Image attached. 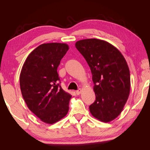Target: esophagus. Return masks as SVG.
Listing matches in <instances>:
<instances>
[{"label": "esophagus", "instance_id": "34e87169", "mask_svg": "<svg viewBox=\"0 0 150 150\" xmlns=\"http://www.w3.org/2000/svg\"><path fill=\"white\" fill-rule=\"evenodd\" d=\"M81 92H82L81 89H79L78 90L76 91V93H77V95H80L81 93Z\"/></svg>", "mask_w": 150, "mask_h": 150}]
</instances>
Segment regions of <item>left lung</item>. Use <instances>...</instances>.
<instances>
[{
  "label": "left lung",
  "instance_id": "1",
  "mask_svg": "<svg viewBox=\"0 0 150 150\" xmlns=\"http://www.w3.org/2000/svg\"><path fill=\"white\" fill-rule=\"evenodd\" d=\"M75 47L86 60L92 73L96 100L90 106L95 118L109 122L119 115L130 92V73L120 51L106 41L87 39Z\"/></svg>",
  "mask_w": 150,
  "mask_h": 150
}]
</instances>
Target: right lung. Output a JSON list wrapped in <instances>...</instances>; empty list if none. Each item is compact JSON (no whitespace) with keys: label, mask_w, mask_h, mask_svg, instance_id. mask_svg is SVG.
I'll return each mask as SVG.
<instances>
[{"label":"right lung","mask_w":150,"mask_h":150,"mask_svg":"<svg viewBox=\"0 0 150 150\" xmlns=\"http://www.w3.org/2000/svg\"><path fill=\"white\" fill-rule=\"evenodd\" d=\"M69 50L64 43L42 44L28 56L20 74V87L28 108L42 122L52 124L64 117L71 95L59 84L57 68Z\"/></svg>","instance_id":"add662e5"}]
</instances>
